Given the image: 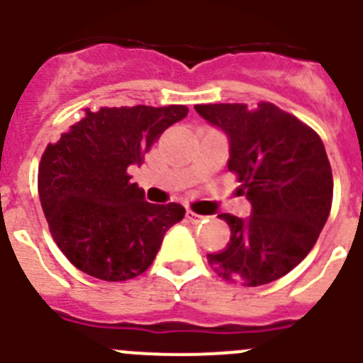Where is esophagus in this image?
Listing matches in <instances>:
<instances>
[{
	"label": "esophagus",
	"mask_w": 363,
	"mask_h": 363,
	"mask_svg": "<svg viewBox=\"0 0 363 363\" xmlns=\"http://www.w3.org/2000/svg\"><path fill=\"white\" fill-rule=\"evenodd\" d=\"M186 218L189 220V222H193V223H199L201 222V220H204L206 216H202V215H197V213H193V211H186Z\"/></svg>",
	"instance_id": "esophagus-1"
}]
</instances>
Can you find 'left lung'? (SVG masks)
<instances>
[{
	"mask_svg": "<svg viewBox=\"0 0 363 363\" xmlns=\"http://www.w3.org/2000/svg\"><path fill=\"white\" fill-rule=\"evenodd\" d=\"M229 141V172L250 202L247 218L222 213L228 247L208 254L223 279L247 286L272 283L308 256L330 216L333 175L323 140L274 104L195 105Z\"/></svg>",
	"mask_w": 363,
	"mask_h": 363,
	"instance_id": "obj_1",
	"label": "left lung"
}]
</instances>
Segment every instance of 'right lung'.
Here are the masks:
<instances>
[{
	"instance_id": "obj_1",
	"label": "right lung",
	"mask_w": 363,
	"mask_h": 363,
	"mask_svg": "<svg viewBox=\"0 0 363 363\" xmlns=\"http://www.w3.org/2000/svg\"><path fill=\"white\" fill-rule=\"evenodd\" d=\"M186 105L104 107L50 143L39 164L40 206L53 240L74 267L104 281H127L154 262L164 233L184 218L181 204H150L128 166Z\"/></svg>"
}]
</instances>
